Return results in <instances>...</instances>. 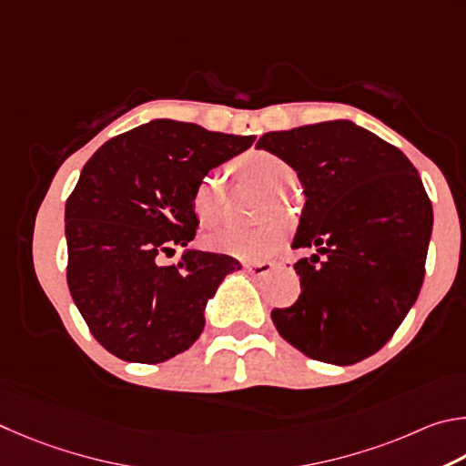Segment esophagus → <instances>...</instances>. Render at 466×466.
I'll return each mask as SVG.
<instances>
[{
    "label": "esophagus",
    "instance_id": "34e87169",
    "mask_svg": "<svg viewBox=\"0 0 466 466\" xmlns=\"http://www.w3.org/2000/svg\"><path fill=\"white\" fill-rule=\"evenodd\" d=\"M274 270L272 262H256V264H246V272L254 279H259V276H266Z\"/></svg>",
    "mask_w": 466,
    "mask_h": 466
}]
</instances>
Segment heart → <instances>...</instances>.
<instances>
[{
    "mask_svg": "<svg viewBox=\"0 0 466 466\" xmlns=\"http://www.w3.org/2000/svg\"><path fill=\"white\" fill-rule=\"evenodd\" d=\"M235 171L241 179L258 186L259 190L279 200V196L287 194L295 184L297 174L287 161L270 151H249L233 163ZM192 208L204 225H217L223 212H220V198L217 184L212 177H202L192 194ZM284 231L279 223L246 228V227H227L212 233L208 238V246L212 249L223 251L233 258L248 259H264L280 246Z\"/></svg>",
    "mask_w": 466,
    "mask_h": 466,
    "instance_id": "heart-1",
    "label": "heart"
}]
</instances>
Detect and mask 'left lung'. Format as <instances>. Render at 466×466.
Listing matches in <instances>:
<instances>
[{
    "mask_svg": "<svg viewBox=\"0 0 466 466\" xmlns=\"http://www.w3.org/2000/svg\"><path fill=\"white\" fill-rule=\"evenodd\" d=\"M303 184L292 248L299 300L274 309L290 346L313 360L348 366L387 344L418 300L434 225L418 169L397 147L352 120H329L259 137Z\"/></svg>",
    "mask_w": 466,
    "mask_h": 466,
    "instance_id": "obj_1",
    "label": "left lung"
}]
</instances>
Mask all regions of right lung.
Wrapping results in <instances>:
<instances>
[{
    "instance_id": "add662e5",
    "label": "right lung",
    "mask_w": 466,
    "mask_h": 466,
    "mask_svg": "<svg viewBox=\"0 0 466 466\" xmlns=\"http://www.w3.org/2000/svg\"><path fill=\"white\" fill-rule=\"evenodd\" d=\"M254 141L157 118L110 138L81 169L65 204L67 284L110 354L157 364L200 338L208 299L241 264L198 249L171 266L159 256L194 239L200 179Z\"/></svg>"
}]
</instances>
